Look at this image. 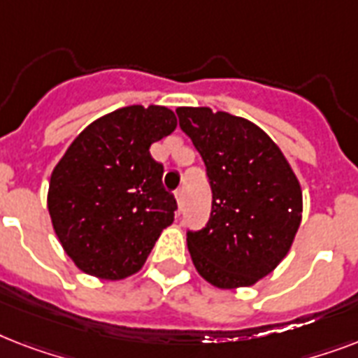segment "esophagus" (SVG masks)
<instances>
[{
	"label": "esophagus",
	"instance_id": "obj_1",
	"mask_svg": "<svg viewBox=\"0 0 358 358\" xmlns=\"http://www.w3.org/2000/svg\"><path fill=\"white\" fill-rule=\"evenodd\" d=\"M174 196H176V202H178V208L182 210V206H184V191L178 189L176 193H174Z\"/></svg>",
	"mask_w": 358,
	"mask_h": 358
}]
</instances>
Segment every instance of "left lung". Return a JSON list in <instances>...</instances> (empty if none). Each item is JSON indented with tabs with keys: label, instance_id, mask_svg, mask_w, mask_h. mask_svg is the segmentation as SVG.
<instances>
[{
	"label": "left lung",
	"instance_id": "left-lung-1",
	"mask_svg": "<svg viewBox=\"0 0 358 358\" xmlns=\"http://www.w3.org/2000/svg\"><path fill=\"white\" fill-rule=\"evenodd\" d=\"M176 115L212 187L206 227L187 230L191 260L217 288L252 286L294 243L303 212L299 182L280 148L256 124L210 108H178Z\"/></svg>",
	"mask_w": 358,
	"mask_h": 358
}]
</instances>
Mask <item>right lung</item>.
Returning a JSON list of instances; mask_svg holds the SVG:
<instances>
[{"instance_id": "obj_1", "label": "right lung", "mask_w": 358, "mask_h": 358, "mask_svg": "<svg viewBox=\"0 0 358 358\" xmlns=\"http://www.w3.org/2000/svg\"><path fill=\"white\" fill-rule=\"evenodd\" d=\"M176 128L163 106H128L89 124L50 178L55 234L81 271L120 280L145 266L176 199L162 184L150 145Z\"/></svg>"}]
</instances>
